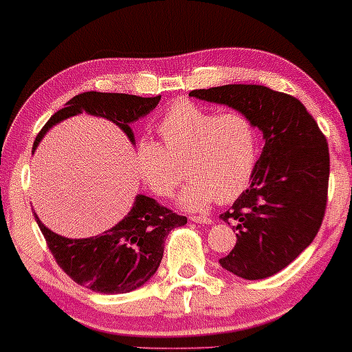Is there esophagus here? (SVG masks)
I'll use <instances>...</instances> for the list:
<instances>
[{"label":"esophagus","instance_id":"1","mask_svg":"<svg viewBox=\"0 0 352 352\" xmlns=\"http://www.w3.org/2000/svg\"><path fill=\"white\" fill-rule=\"evenodd\" d=\"M190 219L194 221V223H199V224H210L211 223V218H208V216H190Z\"/></svg>","mask_w":352,"mask_h":352}]
</instances>
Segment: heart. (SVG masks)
Returning <instances> with one entry per match:
<instances>
[{
	"mask_svg": "<svg viewBox=\"0 0 352 352\" xmlns=\"http://www.w3.org/2000/svg\"><path fill=\"white\" fill-rule=\"evenodd\" d=\"M160 144L142 139L134 151L136 171L153 195L171 197L184 163L189 181L181 192L184 210L229 204L247 189L259 155V133L243 112L219 113L194 100L168 105L157 122ZM186 162H184V160Z\"/></svg>",
	"mask_w": 352,
	"mask_h": 352,
	"instance_id": "b5f03b06",
	"label": "heart"
}]
</instances>
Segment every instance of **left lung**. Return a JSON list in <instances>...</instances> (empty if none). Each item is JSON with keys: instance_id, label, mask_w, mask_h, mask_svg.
Segmentation results:
<instances>
[{"instance_id": "1", "label": "left lung", "mask_w": 352, "mask_h": 352, "mask_svg": "<svg viewBox=\"0 0 352 352\" xmlns=\"http://www.w3.org/2000/svg\"><path fill=\"white\" fill-rule=\"evenodd\" d=\"M189 96L243 112L266 139L252 186L219 216L237 243L219 263L235 276L271 277L319 232L327 208L330 153L325 134L296 98L259 85H224Z\"/></svg>"}]
</instances>
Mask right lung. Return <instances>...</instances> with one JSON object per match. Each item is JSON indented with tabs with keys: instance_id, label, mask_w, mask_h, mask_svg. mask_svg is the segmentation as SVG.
<instances>
[{
	"instance_id": "1",
	"label": "right lung",
	"mask_w": 352,
	"mask_h": 352,
	"mask_svg": "<svg viewBox=\"0 0 352 352\" xmlns=\"http://www.w3.org/2000/svg\"><path fill=\"white\" fill-rule=\"evenodd\" d=\"M160 98L98 91L81 93L47 120L33 148L52 124L83 112L118 124L134 142L129 123L155 109ZM35 219L62 271L78 285L105 295L133 292L146 283L160 266L166 235L187 223L186 216L173 213V210L146 195L136 197L133 210L115 228L89 239H65L45 228L36 214Z\"/></svg>"
}]
</instances>
